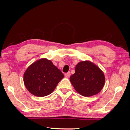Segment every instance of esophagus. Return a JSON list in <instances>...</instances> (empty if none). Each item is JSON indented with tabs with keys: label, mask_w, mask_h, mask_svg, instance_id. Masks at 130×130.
I'll return each mask as SVG.
<instances>
[{
	"label": "esophagus",
	"mask_w": 130,
	"mask_h": 130,
	"mask_svg": "<svg viewBox=\"0 0 130 130\" xmlns=\"http://www.w3.org/2000/svg\"><path fill=\"white\" fill-rule=\"evenodd\" d=\"M70 74H70V73L68 72V73H67L65 74V76L68 78V77H69L70 76Z\"/></svg>",
	"instance_id": "1"
}]
</instances>
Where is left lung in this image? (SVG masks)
<instances>
[{
	"mask_svg": "<svg viewBox=\"0 0 130 130\" xmlns=\"http://www.w3.org/2000/svg\"><path fill=\"white\" fill-rule=\"evenodd\" d=\"M77 92L84 96L99 93L105 83L104 74L100 68L90 61H82L75 67V73L70 77Z\"/></svg>",
	"mask_w": 130,
	"mask_h": 130,
	"instance_id": "1",
	"label": "left lung"
}]
</instances>
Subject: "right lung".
<instances>
[{
    "mask_svg": "<svg viewBox=\"0 0 130 130\" xmlns=\"http://www.w3.org/2000/svg\"><path fill=\"white\" fill-rule=\"evenodd\" d=\"M63 77V74L51 61L43 58L27 68L23 80L30 93L42 97L51 93Z\"/></svg>",
    "mask_w": 130,
    "mask_h": 130,
    "instance_id": "add662e5",
    "label": "right lung"
}]
</instances>
